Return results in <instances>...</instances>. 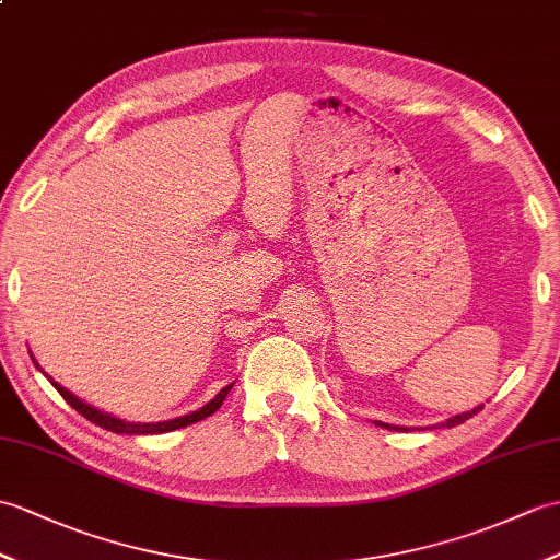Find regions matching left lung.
<instances>
[{
  "instance_id": "left-lung-1",
  "label": "left lung",
  "mask_w": 560,
  "mask_h": 560,
  "mask_svg": "<svg viewBox=\"0 0 560 560\" xmlns=\"http://www.w3.org/2000/svg\"><path fill=\"white\" fill-rule=\"evenodd\" d=\"M485 408V402H482V406H477V408H472V410H467V412H460V415H453V418H448L446 422H439V424H434V427H456V424H463L465 420H470L472 418V415H477L479 410H482ZM376 424H380V427H386V429H392V432H398V429H400V432H406V429L408 427H398V424H386V422H376Z\"/></svg>"
}]
</instances>
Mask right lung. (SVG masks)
<instances>
[{
	"instance_id": "add662e5",
	"label": "right lung",
	"mask_w": 560,
	"mask_h": 560,
	"mask_svg": "<svg viewBox=\"0 0 560 560\" xmlns=\"http://www.w3.org/2000/svg\"><path fill=\"white\" fill-rule=\"evenodd\" d=\"M31 358H33V353H31ZM33 362H35V368L47 376V380L51 382V386L57 388V392L61 394V398L67 400L73 410L81 412L85 420L95 422L97 427L107 429V432H116V434H166V432H174V429L188 427V424H192V422H200V420H205V418H210L212 412H217V410L221 408V402H224V398L229 396V392L233 388V382H231L229 386L221 388V392H219L210 402H205L202 408L192 410V412H188V415H180V418H174V420H164V422H128V420L116 418V415H112V412L97 410L95 406H90V402H85V400H81L78 396H73V394L69 392V388H63L61 384H57L55 380H51V376L40 368V362H37L35 358H33Z\"/></svg>"
}]
</instances>
